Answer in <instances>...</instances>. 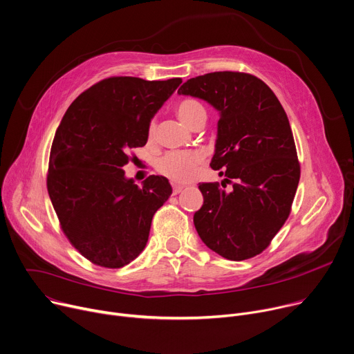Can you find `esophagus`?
Segmentation results:
<instances>
[{"label": "esophagus", "instance_id": "1", "mask_svg": "<svg viewBox=\"0 0 354 354\" xmlns=\"http://www.w3.org/2000/svg\"><path fill=\"white\" fill-rule=\"evenodd\" d=\"M171 187H173V194H174V195H176V194H180V192L184 189V185H180V184H173Z\"/></svg>", "mask_w": 354, "mask_h": 354}]
</instances>
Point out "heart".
Instances as JSON below:
<instances>
[{"label": "heart", "instance_id": "1", "mask_svg": "<svg viewBox=\"0 0 354 354\" xmlns=\"http://www.w3.org/2000/svg\"><path fill=\"white\" fill-rule=\"evenodd\" d=\"M176 113L178 120L188 128H192L195 124L205 120L207 111L201 101L195 98H184L177 102ZM146 139L149 143L154 139V124L150 122L146 131ZM203 162V154L195 150H174L162 156L156 163V169L162 176L167 177L176 183L188 181L195 169Z\"/></svg>", "mask_w": 354, "mask_h": 354}]
</instances>
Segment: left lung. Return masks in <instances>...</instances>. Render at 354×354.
Listing matches in <instances>:
<instances>
[{"label":"left lung","instance_id":"left-lung-1","mask_svg":"<svg viewBox=\"0 0 354 354\" xmlns=\"http://www.w3.org/2000/svg\"><path fill=\"white\" fill-rule=\"evenodd\" d=\"M178 94L219 111L211 167L226 178L201 183L204 204L194 214L203 242L241 261L260 254L286 223L301 167L287 113L271 88L253 74L215 71L187 80Z\"/></svg>","mask_w":354,"mask_h":354}]
</instances>
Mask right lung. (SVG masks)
I'll use <instances>...</instances> for the list:
<instances>
[{"instance_id":"1","label":"right lung","mask_w":354,"mask_h":354,"mask_svg":"<svg viewBox=\"0 0 354 354\" xmlns=\"http://www.w3.org/2000/svg\"><path fill=\"white\" fill-rule=\"evenodd\" d=\"M181 78L147 82L109 77L78 95L56 131L48 170L49 197L68 242L91 263L120 268L145 249L154 212L171 195L163 176L139 187L122 167L146 145L153 115Z\"/></svg>"}]
</instances>
